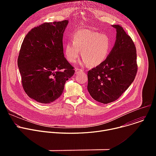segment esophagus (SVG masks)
<instances>
[{"instance_id":"obj_1","label":"esophagus","mask_w":156,"mask_h":156,"mask_svg":"<svg viewBox=\"0 0 156 156\" xmlns=\"http://www.w3.org/2000/svg\"><path fill=\"white\" fill-rule=\"evenodd\" d=\"M81 72H83V70L80 69H75V73H78Z\"/></svg>"}]
</instances>
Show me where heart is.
<instances>
[{
    "mask_svg": "<svg viewBox=\"0 0 156 156\" xmlns=\"http://www.w3.org/2000/svg\"><path fill=\"white\" fill-rule=\"evenodd\" d=\"M65 45V54L67 60L75 63L79 58L81 51L83 63L96 66L105 61L108 57L112 42L105 34L90 30H80Z\"/></svg>",
    "mask_w": 156,
    "mask_h": 156,
    "instance_id": "obj_1",
    "label": "heart"
}]
</instances>
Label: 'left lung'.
<instances>
[{"label": "left lung", "mask_w": 156, "mask_h": 156, "mask_svg": "<svg viewBox=\"0 0 156 156\" xmlns=\"http://www.w3.org/2000/svg\"><path fill=\"white\" fill-rule=\"evenodd\" d=\"M115 45L101 64L87 72V90L96 101L108 104L118 99L134 81L138 70L136 49L131 37L120 25Z\"/></svg>", "instance_id": "obj_1"}]
</instances>
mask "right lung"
Listing matches in <instances>:
<instances>
[{
	"label": "right lung",
	"instance_id": "add662e5",
	"mask_svg": "<svg viewBox=\"0 0 156 156\" xmlns=\"http://www.w3.org/2000/svg\"><path fill=\"white\" fill-rule=\"evenodd\" d=\"M68 20L44 23L26 35L20 50L18 66L27 95L42 104L57 99L75 73L64 57L63 35Z\"/></svg>",
	"mask_w": 156,
	"mask_h": 156
}]
</instances>
